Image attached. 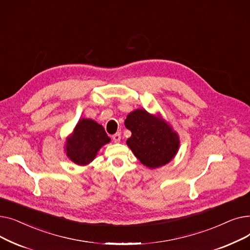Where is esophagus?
<instances>
[{
    "mask_svg": "<svg viewBox=\"0 0 250 250\" xmlns=\"http://www.w3.org/2000/svg\"><path fill=\"white\" fill-rule=\"evenodd\" d=\"M121 139H122V136H121V133H116L112 136V140L115 142V143H120L121 142Z\"/></svg>",
    "mask_w": 250,
    "mask_h": 250,
    "instance_id": "1",
    "label": "esophagus"
}]
</instances>
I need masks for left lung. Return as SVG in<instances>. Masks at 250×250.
Segmentation results:
<instances>
[{
	"label": "left lung",
	"instance_id": "obj_1",
	"mask_svg": "<svg viewBox=\"0 0 250 250\" xmlns=\"http://www.w3.org/2000/svg\"><path fill=\"white\" fill-rule=\"evenodd\" d=\"M125 125L132 132L127 146L145 166L155 169L171 161L179 148V137L160 115L145 109L128 113Z\"/></svg>",
	"mask_w": 250,
	"mask_h": 250
}]
</instances>
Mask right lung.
Wrapping results in <instances>:
<instances>
[{
    "label": "right lung",
    "mask_w": 250,
    "mask_h": 250,
    "mask_svg": "<svg viewBox=\"0 0 250 250\" xmlns=\"http://www.w3.org/2000/svg\"><path fill=\"white\" fill-rule=\"evenodd\" d=\"M109 142L110 138L101 125L93 120L81 118L65 141L64 151L71 161L84 166L93 161L101 147Z\"/></svg>",
    "instance_id": "1"
}]
</instances>
